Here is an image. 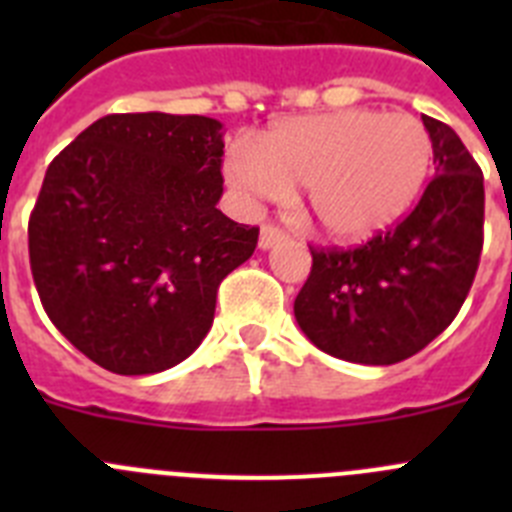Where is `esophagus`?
<instances>
[{"instance_id": "1", "label": "esophagus", "mask_w": 512, "mask_h": 512, "mask_svg": "<svg viewBox=\"0 0 512 512\" xmlns=\"http://www.w3.org/2000/svg\"><path fill=\"white\" fill-rule=\"evenodd\" d=\"M284 238H287V235H284L277 225H264L259 235V248L261 251H269V248H274L277 243H282Z\"/></svg>"}]
</instances>
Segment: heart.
Masks as SVG:
<instances>
[{
    "instance_id": "heart-1",
    "label": "heart",
    "mask_w": 512,
    "mask_h": 512,
    "mask_svg": "<svg viewBox=\"0 0 512 512\" xmlns=\"http://www.w3.org/2000/svg\"><path fill=\"white\" fill-rule=\"evenodd\" d=\"M431 164V135L418 117L336 110L274 122L253 148H230L223 174L246 200H279L302 187L312 228L361 243L408 215Z\"/></svg>"
}]
</instances>
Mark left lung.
Returning <instances> with one entry per match:
<instances>
[{
    "label": "left lung",
    "mask_w": 512,
    "mask_h": 512,
    "mask_svg": "<svg viewBox=\"0 0 512 512\" xmlns=\"http://www.w3.org/2000/svg\"><path fill=\"white\" fill-rule=\"evenodd\" d=\"M436 179L395 230L348 251H312L295 318L320 351L354 364L408 359L449 328L482 253L485 184L459 135L423 115Z\"/></svg>",
    "instance_id": "left-lung-1"
}]
</instances>
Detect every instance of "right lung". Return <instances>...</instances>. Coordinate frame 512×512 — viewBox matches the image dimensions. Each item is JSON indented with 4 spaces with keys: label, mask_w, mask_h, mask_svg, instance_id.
Here are the masks:
<instances>
[{
    "label": "right lung",
    "mask_w": 512,
    "mask_h": 512,
    "mask_svg": "<svg viewBox=\"0 0 512 512\" xmlns=\"http://www.w3.org/2000/svg\"><path fill=\"white\" fill-rule=\"evenodd\" d=\"M223 122L135 112L92 122L48 166L30 215V269L51 323L107 372L187 359L217 287L259 228L217 210Z\"/></svg>",
    "instance_id": "obj_1"
}]
</instances>
